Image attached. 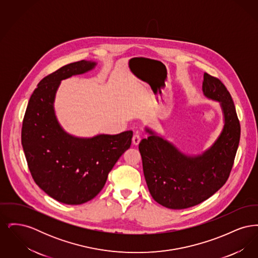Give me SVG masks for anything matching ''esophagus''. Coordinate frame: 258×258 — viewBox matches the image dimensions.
I'll use <instances>...</instances> for the list:
<instances>
[{"label":"esophagus","mask_w":258,"mask_h":258,"mask_svg":"<svg viewBox=\"0 0 258 258\" xmlns=\"http://www.w3.org/2000/svg\"><path fill=\"white\" fill-rule=\"evenodd\" d=\"M140 140H141V137H140V135H138V134H135V135L133 136V144L135 145V146H137V145L139 144Z\"/></svg>","instance_id":"34e87169"}]
</instances>
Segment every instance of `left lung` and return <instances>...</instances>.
Returning <instances> with one entry per match:
<instances>
[{
    "instance_id": "1",
    "label": "left lung",
    "mask_w": 258,
    "mask_h": 258,
    "mask_svg": "<svg viewBox=\"0 0 258 258\" xmlns=\"http://www.w3.org/2000/svg\"><path fill=\"white\" fill-rule=\"evenodd\" d=\"M205 98L220 103L223 126L214 143L199 155L183 153L164 136L145 126L139 143L143 172L152 197L166 208H189L217 192L228 179L241 127L233 100L221 80L204 74Z\"/></svg>"
}]
</instances>
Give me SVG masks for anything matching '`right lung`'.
Listing matches in <instances>:
<instances>
[{
    "instance_id": "obj_1",
    "label": "right lung",
    "mask_w": 258,
    "mask_h": 258,
    "mask_svg": "<svg viewBox=\"0 0 258 258\" xmlns=\"http://www.w3.org/2000/svg\"><path fill=\"white\" fill-rule=\"evenodd\" d=\"M97 64L75 61L44 77L30 98L23 120L21 141L33 179L50 197L69 205L96 197L132 145L133 131L78 137L67 133L57 119L54 102L61 80L86 74Z\"/></svg>"
}]
</instances>
